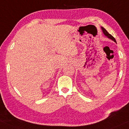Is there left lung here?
<instances>
[{
    "label": "left lung",
    "mask_w": 129,
    "mask_h": 129,
    "mask_svg": "<svg viewBox=\"0 0 129 129\" xmlns=\"http://www.w3.org/2000/svg\"><path fill=\"white\" fill-rule=\"evenodd\" d=\"M102 31H103V33H104V35H105L106 36H107L108 38H109V39H112V41H114V42H116V40H115V38H114L113 36H112V35H111V34H109V33L106 30V29H105L103 27H102Z\"/></svg>",
    "instance_id": "1"
}]
</instances>
